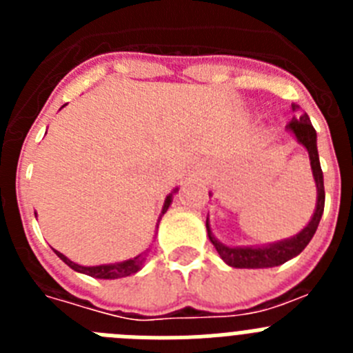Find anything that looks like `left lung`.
I'll use <instances>...</instances> for the list:
<instances>
[{
	"label": "left lung",
	"mask_w": 353,
	"mask_h": 353,
	"mask_svg": "<svg viewBox=\"0 0 353 353\" xmlns=\"http://www.w3.org/2000/svg\"><path fill=\"white\" fill-rule=\"evenodd\" d=\"M293 109H295V105H293ZM288 130L295 134L297 141L301 145H304L305 150H307V154H310L311 170H313L314 183H316L318 192L316 208H314L313 217H311L310 224L295 236L281 240V242H276V244L263 245V248H228V245L221 244L219 240L212 235V230L208 226L207 219L208 239L214 244V248L217 249L219 256L230 267H235V269H269V267L283 265L285 261L292 260L293 256H297V254H301L304 251L305 245L310 244V240L313 239L318 224H320V219H322L323 214V205H325V191H323V173L322 168H320V159H318L316 150V130L313 129L310 117L305 113L301 114L299 118H293L288 123Z\"/></svg>",
	"instance_id": "1"
}]
</instances>
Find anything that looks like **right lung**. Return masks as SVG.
Instances as JSON below:
<instances>
[{
	"label": "right lung",
	"mask_w": 353,
	"mask_h": 353,
	"mask_svg": "<svg viewBox=\"0 0 353 353\" xmlns=\"http://www.w3.org/2000/svg\"><path fill=\"white\" fill-rule=\"evenodd\" d=\"M170 203H171V194L166 196V201H164V207H162V214H164V212L170 208ZM54 252L58 254V258H61V260H63L65 263L70 267V269H74L76 272L86 274V276L97 277V279H118V277H125V276H130V274H136L143 267V261H145V254H146V252H141V254H138V256L132 258V260L120 261V263L97 265V267H83V265H77V263H74V261L68 260V258L65 256V254H61V252H58V251H54Z\"/></svg>",
	"instance_id": "1"
}]
</instances>
